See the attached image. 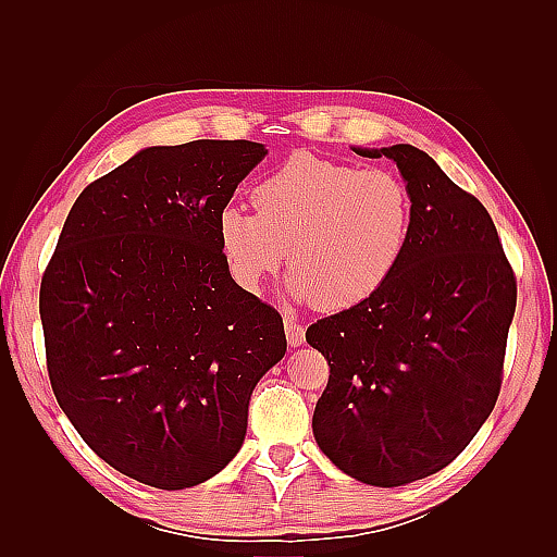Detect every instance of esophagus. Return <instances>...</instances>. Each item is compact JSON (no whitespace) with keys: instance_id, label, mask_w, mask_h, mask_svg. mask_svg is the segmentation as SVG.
<instances>
[{"instance_id":"1","label":"esophagus","mask_w":557,"mask_h":557,"mask_svg":"<svg viewBox=\"0 0 557 557\" xmlns=\"http://www.w3.org/2000/svg\"><path fill=\"white\" fill-rule=\"evenodd\" d=\"M285 334H288L290 346H301L307 342V330L305 325L295 323V320H285Z\"/></svg>"}]
</instances>
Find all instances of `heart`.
Instances as JSON below:
<instances>
[{
  "label": "heart",
  "mask_w": 557,
  "mask_h": 557,
  "mask_svg": "<svg viewBox=\"0 0 557 557\" xmlns=\"http://www.w3.org/2000/svg\"><path fill=\"white\" fill-rule=\"evenodd\" d=\"M252 207L230 201L218 213V242L232 274L258 290L288 250L293 297L320 311L372 299L411 246L413 197L387 170L299 150L252 188Z\"/></svg>",
  "instance_id": "b5f03b06"
}]
</instances>
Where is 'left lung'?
Here are the masks:
<instances>
[{"mask_svg":"<svg viewBox=\"0 0 557 557\" xmlns=\"http://www.w3.org/2000/svg\"><path fill=\"white\" fill-rule=\"evenodd\" d=\"M352 150L397 162L413 234L381 293L307 330L330 364L313 434L344 474L395 487L450 465L495 409L516 276L491 213L428 153Z\"/></svg>","mask_w":557,"mask_h":557,"instance_id":"obj_1","label":"left lung"}]
</instances>
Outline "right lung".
I'll use <instances>...</instances> for the list:
<instances>
[{"mask_svg":"<svg viewBox=\"0 0 557 557\" xmlns=\"http://www.w3.org/2000/svg\"><path fill=\"white\" fill-rule=\"evenodd\" d=\"M267 150L144 148L78 195L39 290L60 409L121 474L183 491L239 453L281 313L230 276L218 213Z\"/></svg>","mask_w":557,"mask_h":557,"instance_id":"1","label":"right lung"}]
</instances>
